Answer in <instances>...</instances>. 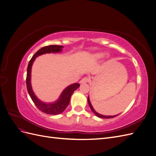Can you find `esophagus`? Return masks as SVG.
I'll list each match as a JSON object with an SVG mask.
<instances>
[{
	"instance_id": "34e87169",
	"label": "esophagus",
	"mask_w": 156,
	"mask_h": 156,
	"mask_svg": "<svg viewBox=\"0 0 156 156\" xmlns=\"http://www.w3.org/2000/svg\"><path fill=\"white\" fill-rule=\"evenodd\" d=\"M88 82H89V78L87 77H83L81 80V81H80V83L83 84V83H87Z\"/></svg>"
}]
</instances>
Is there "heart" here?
Listing matches in <instances>:
<instances>
[{"mask_svg": "<svg viewBox=\"0 0 156 156\" xmlns=\"http://www.w3.org/2000/svg\"><path fill=\"white\" fill-rule=\"evenodd\" d=\"M105 55V54L104 53H97V54L94 55V58H95L97 60H101L103 57H104Z\"/></svg>", "mask_w": 156, "mask_h": 156, "instance_id": "1", "label": "heart"}]
</instances>
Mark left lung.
<instances>
[{
	"instance_id": "1",
	"label": "left lung",
	"mask_w": 156,
	"mask_h": 156,
	"mask_svg": "<svg viewBox=\"0 0 156 156\" xmlns=\"http://www.w3.org/2000/svg\"><path fill=\"white\" fill-rule=\"evenodd\" d=\"M88 105L90 106V107L92 111L94 113V115H95L96 116L99 117V118H101V119H111V118H114L118 115H119L120 114L117 115H114V116H105V115H100L99 114V113H98L94 109V108L92 107V105H91V103L90 101V99H89V96L88 97Z\"/></svg>"
}]
</instances>
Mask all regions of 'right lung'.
<instances>
[{
  "label": "right lung",
  "instance_id": "obj_1",
  "mask_svg": "<svg viewBox=\"0 0 156 156\" xmlns=\"http://www.w3.org/2000/svg\"><path fill=\"white\" fill-rule=\"evenodd\" d=\"M64 48L62 45H52L49 46H45L44 48H41L37 51L34 55L32 56L30 59L27 67V88L28 92L32 99V101L34 103L36 106L38 108V109L41 112L48 115H56L61 114L63 111L66 108L68 105H69L70 101V98L72 96L73 92L77 90L79 87L80 84L77 83H73L71 85H69L61 93L59 98L56 101L53 103H45L40 100L38 98L36 97L34 92L32 90L31 86V69L33 62L35 60L36 58L38 56L46 53H59Z\"/></svg>",
  "mask_w": 156,
  "mask_h": 156
}]
</instances>
